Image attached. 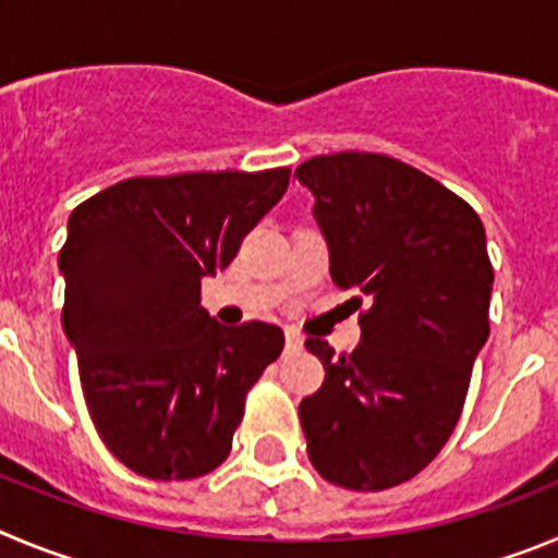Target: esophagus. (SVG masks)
Returning <instances> with one entry per match:
<instances>
[{"mask_svg": "<svg viewBox=\"0 0 558 558\" xmlns=\"http://www.w3.org/2000/svg\"><path fill=\"white\" fill-rule=\"evenodd\" d=\"M286 348H289V350L303 348V336L294 333V330H286Z\"/></svg>", "mask_w": 558, "mask_h": 558, "instance_id": "esophagus-1", "label": "esophagus"}]
</instances>
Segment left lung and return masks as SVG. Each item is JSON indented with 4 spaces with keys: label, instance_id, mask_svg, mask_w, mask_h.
<instances>
[{
    "label": "left lung",
    "instance_id": "left-lung-1",
    "mask_svg": "<svg viewBox=\"0 0 558 558\" xmlns=\"http://www.w3.org/2000/svg\"><path fill=\"white\" fill-rule=\"evenodd\" d=\"M294 178L314 197L333 283L369 300L353 353L305 341L325 366V384L300 403L308 459L344 489H389L445 448L489 339L484 225L445 185L386 155H319Z\"/></svg>",
    "mask_w": 558,
    "mask_h": 558
}]
</instances>
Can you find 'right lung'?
Here are the masks:
<instances>
[{"instance_id":"add662e5","label":"right lung","mask_w":558,"mask_h":558,"mask_svg":"<svg viewBox=\"0 0 558 558\" xmlns=\"http://www.w3.org/2000/svg\"><path fill=\"white\" fill-rule=\"evenodd\" d=\"M286 185L289 169L133 178L72 210L58 255L63 333L88 414L133 473L189 481L228 459L244 395L280 355L283 330L219 325L199 286Z\"/></svg>"}]
</instances>
